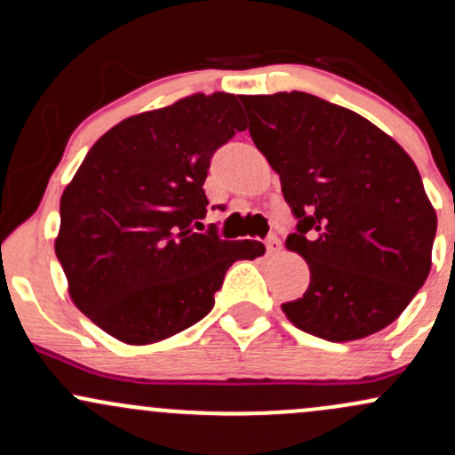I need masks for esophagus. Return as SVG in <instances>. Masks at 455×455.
Returning <instances> with one entry per match:
<instances>
[{"label":"esophagus","mask_w":455,"mask_h":455,"mask_svg":"<svg viewBox=\"0 0 455 455\" xmlns=\"http://www.w3.org/2000/svg\"><path fill=\"white\" fill-rule=\"evenodd\" d=\"M265 248H267L269 254L278 252V250H280V239L275 237V235H269V237L265 239Z\"/></svg>","instance_id":"esophagus-1"}]
</instances>
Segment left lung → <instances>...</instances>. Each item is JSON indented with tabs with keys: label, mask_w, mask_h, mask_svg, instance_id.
Returning <instances> with one entry per match:
<instances>
[{
	"label": "left lung",
	"mask_w": 455,
	"mask_h": 455,
	"mask_svg": "<svg viewBox=\"0 0 455 455\" xmlns=\"http://www.w3.org/2000/svg\"><path fill=\"white\" fill-rule=\"evenodd\" d=\"M242 102L250 137L297 218L286 248L310 267L304 297L282 312L329 342L387 327L432 267L436 212L415 162L362 115L312 93Z\"/></svg>",
	"instance_id": "left-lung-1"
}]
</instances>
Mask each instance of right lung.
I'll use <instances>...</instances> for the list:
<instances>
[{
  "label": "right lung",
  "instance_id": "obj_1",
  "mask_svg": "<svg viewBox=\"0 0 455 455\" xmlns=\"http://www.w3.org/2000/svg\"><path fill=\"white\" fill-rule=\"evenodd\" d=\"M245 130L237 96L195 93L124 119L96 140L61 195L55 254L78 310L108 336L151 344L207 316L254 239L196 233L213 151Z\"/></svg>",
  "mask_w": 455,
  "mask_h": 455
}]
</instances>
